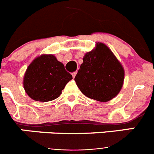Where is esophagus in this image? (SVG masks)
I'll return each instance as SVG.
<instances>
[{
  "label": "esophagus",
  "instance_id": "1",
  "mask_svg": "<svg viewBox=\"0 0 154 154\" xmlns=\"http://www.w3.org/2000/svg\"><path fill=\"white\" fill-rule=\"evenodd\" d=\"M76 74H77V72H73V73H72V76H73V78H75V77Z\"/></svg>",
  "mask_w": 154,
  "mask_h": 154
}]
</instances>
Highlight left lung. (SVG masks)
<instances>
[{
    "label": "left lung",
    "mask_w": 154,
    "mask_h": 154,
    "mask_svg": "<svg viewBox=\"0 0 154 154\" xmlns=\"http://www.w3.org/2000/svg\"><path fill=\"white\" fill-rule=\"evenodd\" d=\"M75 81L87 97L106 103L117 96L124 81L123 65L109 48L96 42L92 51L85 53Z\"/></svg>",
    "instance_id": "8db88e82"
}]
</instances>
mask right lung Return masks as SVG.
Here are the masks:
<instances>
[{"label":"right lung","mask_w":154,"mask_h":154,"mask_svg":"<svg viewBox=\"0 0 154 154\" xmlns=\"http://www.w3.org/2000/svg\"><path fill=\"white\" fill-rule=\"evenodd\" d=\"M72 79L62 62L51 54H43L31 62L23 79L25 92L35 101L45 103L57 99Z\"/></svg>","instance_id":"add662e5"}]
</instances>
